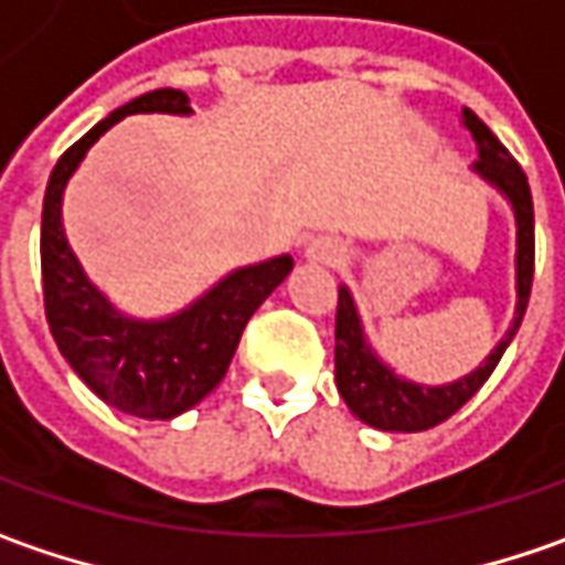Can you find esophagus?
<instances>
[{
    "label": "esophagus",
    "mask_w": 565,
    "mask_h": 565,
    "mask_svg": "<svg viewBox=\"0 0 565 565\" xmlns=\"http://www.w3.org/2000/svg\"><path fill=\"white\" fill-rule=\"evenodd\" d=\"M307 256L312 258V262L334 265V262H341V258H344V246H341V243H334V239H316V243L307 249Z\"/></svg>",
    "instance_id": "34e87169"
}]
</instances>
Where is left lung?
<instances>
[{"label":"left lung","mask_w":565,"mask_h":565,"mask_svg":"<svg viewBox=\"0 0 565 565\" xmlns=\"http://www.w3.org/2000/svg\"><path fill=\"white\" fill-rule=\"evenodd\" d=\"M465 129L478 141L480 158L475 160L483 180L497 185L509 195L515 209V227H519V253H515V287H519V303H515V319L512 329L505 331L500 348L483 360L471 376L452 382V385H414V382L398 380L380 356L370 351L363 341V329L356 319L354 300L348 287L338 290V316H334V382L341 398L354 411L363 424L376 429H395V433H420V429L436 427L449 420L458 407L465 405L490 373L497 370L500 356L505 354L509 341L522 326L531 297V281H534V205H531V189H527L525 170L519 160L503 148V141L487 129V122L478 119V113L465 110Z\"/></svg>","instance_id":"left-lung-1"}]
</instances>
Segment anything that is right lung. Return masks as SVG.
Instances as JSON below:
<instances>
[{"instance_id": "1", "label": "right lung", "mask_w": 565, "mask_h": 565, "mask_svg": "<svg viewBox=\"0 0 565 565\" xmlns=\"http://www.w3.org/2000/svg\"><path fill=\"white\" fill-rule=\"evenodd\" d=\"M129 113H192L177 87L148 90L100 119L50 173L40 221V271L46 322L62 356L107 405L145 420H170L199 405L234 360L239 334L265 297L287 278L294 258L278 256L227 275L202 300L163 322L119 316L87 281L62 234V189L87 148Z\"/></svg>"}]
</instances>
